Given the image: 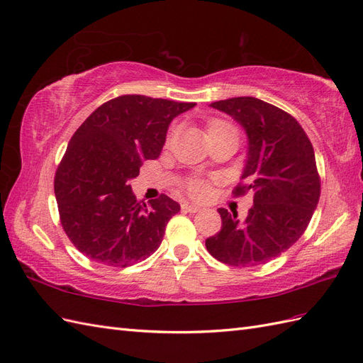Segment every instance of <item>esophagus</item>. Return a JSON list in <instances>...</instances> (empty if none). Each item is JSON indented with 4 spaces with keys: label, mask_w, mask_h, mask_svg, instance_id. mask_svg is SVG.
Returning a JSON list of instances; mask_svg holds the SVG:
<instances>
[{
    "label": "esophagus",
    "mask_w": 363,
    "mask_h": 363,
    "mask_svg": "<svg viewBox=\"0 0 363 363\" xmlns=\"http://www.w3.org/2000/svg\"><path fill=\"white\" fill-rule=\"evenodd\" d=\"M182 210L184 211H189V213H198V211H201V207L193 206V203H189V202H185V203H182Z\"/></svg>",
    "instance_id": "obj_1"
}]
</instances>
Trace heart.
<instances>
[{"label":"heart","instance_id":"heart-1","mask_svg":"<svg viewBox=\"0 0 363 363\" xmlns=\"http://www.w3.org/2000/svg\"><path fill=\"white\" fill-rule=\"evenodd\" d=\"M225 127H231V125L228 123H225V121H219V119L218 121H211V123L207 127V132L210 133V132H215V130L225 128ZM173 132H174V130H172L170 136L173 135ZM187 190H189V193L191 194V196L202 198L203 194L207 193V182L199 179V178H191V179L187 181Z\"/></svg>","mask_w":363,"mask_h":363}]
</instances>
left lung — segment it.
Here are the masks:
<instances>
[{"label": "left lung", "instance_id": "obj_1", "mask_svg": "<svg viewBox=\"0 0 363 363\" xmlns=\"http://www.w3.org/2000/svg\"><path fill=\"white\" fill-rule=\"evenodd\" d=\"M245 128L248 155L235 196L253 191V207L240 222L219 208L222 227L206 240L208 253L233 267L267 264L286 252L308 227L320 196V178L308 136L273 104L238 96L210 104Z\"/></svg>", "mask_w": 363, "mask_h": 363}]
</instances>
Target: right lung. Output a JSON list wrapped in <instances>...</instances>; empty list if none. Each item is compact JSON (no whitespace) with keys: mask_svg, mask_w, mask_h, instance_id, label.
Listing matches in <instances>:
<instances>
[{"mask_svg":"<svg viewBox=\"0 0 363 363\" xmlns=\"http://www.w3.org/2000/svg\"><path fill=\"white\" fill-rule=\"evenodd\" d=\"M194 102L123 95L99 106L72 136L55 173L61 225L82 255L130 267L160 248L181 206L167 194L138 201L128 181L161 155L174 116Z\"/></svg>","mask_w":363,"mask_h":363,"instance_id":"add662e5","label":"right lung"}]
</instances>
